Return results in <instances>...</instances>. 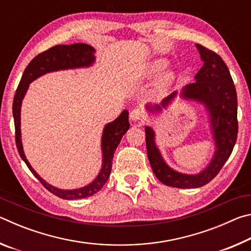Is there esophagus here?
<instances>
[{
    "instance_id": "1",
    "label": "esophagus",
    "mask_w": 251,
    "mask_h": 251,
    "mask_svg": "<svg viewBox=\"0 0 251 251\" xmlns=\"http://www.w3.org/2000/svg\"><path fill=\"white\" fill-rule=\"evenodd\" d=\"M129 117H130L131 122H141L144 120L145 115H144V112L141 108H134L130 112Z\"/></svg>"
}]
</instances>
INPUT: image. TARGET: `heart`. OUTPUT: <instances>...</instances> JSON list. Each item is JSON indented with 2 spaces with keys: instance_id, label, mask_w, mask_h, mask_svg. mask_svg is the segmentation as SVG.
Segmentation results:
<instances>
[{
  "instance_id": "heart-1",
  "label": "heart",
  "mask_w": 251,
  "mask_h": 251,
  "mask_svg": "<svg viewBox=\"0 0 251 251\" xmlns=\"http://www.w3.org/2000/svg\"><path fill=\"white\" fill-rule=\"evenodd\" d=\"M167 61L165 58H156L154 61H151L148 66L146 67V77L151 78L155 76L159 75L161 72L167 67ZM173 82V74L171 72H164L161 73L158 78V85L160 87H167Z\"/></svg>"
}]
</instances>
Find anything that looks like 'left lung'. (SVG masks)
Returning a JSON list of instances; mask_svg holds the SVG:
<instances>
[{
    "label": "left lung",
    "mask_w": 251,
    "mask_h": 251,
    "mask_svg": "<svg viewBox=\"0 0 251 251\" xmlns=\"http://www.w3.org/2000/svg\"><path fill=\"white\" fill-rule=\"evenodd\" d=\"M196 48L202 67L195 75L194 83L185 85L180 92L172 93L159 104L145 106L150 115H158L179 95L181 100L201 104L207 113L214 154L206 167L197 174L180 173L169 166L157 146L154 128L145 126L147 156L152 172L160 182L175 188H198L214 179L230 156L237 141L238 104L231 75L219 55L199 44Z\"/></svg>",
    "instance_id": "8db88e82"
}]
</instances>
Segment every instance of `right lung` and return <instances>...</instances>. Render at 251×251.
Wrapping results in <instances>:
<instances>
[{
	"mask_svg": "<svg viewBox=\"0 0 251 251\" xmlns=\"http://www.w3.org/2000/svg\"><path fill=\"white\" fill-rule=\"evenodd\" d=\"M95 52L96 50L91 45L75 43L71 45H56L39 54L29 62V64L25 69L13 100L15 141L21 158L24 160V163L26 164V166L32 172L33 175L41 181V184L49 192L59 198L67 199V201L93 196V195H95L103 188V186L106 184L110 175V171H112L114 152H115L118 144L121 143L123 136L126 134V131L129 128L128 110L124 109L120 116L104 126L100 139L101 167L97 176L90 184L79 187V188L62 189L44 180L39 174L34 171V168L31 166L26 156H25L22 144V133H21V107H22L24 96L28 90L29 84L33 80L48 73H52V72L88 69V67L95 64Z\"/></svg>",
	"mask_w": 251,
	"mask_h": 251,
	"instance_id": "1",
	"label": "right lung"
}]
</instances>
